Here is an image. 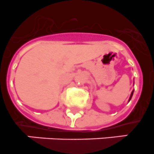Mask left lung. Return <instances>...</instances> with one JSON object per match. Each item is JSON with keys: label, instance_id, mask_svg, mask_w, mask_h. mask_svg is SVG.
Listing matches in <instances>:
<instances>
[{"label": "left lung", "instance_id": "obj_1", "mask_svg": "<svg viewBox=\"0 0 154 154\" xmlns=\"http://www.w3.org/2000/svg\"><path fill=\"white\" fill-rule=\"evenodd\" d=\"M133 94H134V91H132V92H131V97H130V98H129V101L131 100V98H132V96H133Z\"/></svg>", "mask_w": 154, "mask_h": 154}]
</instances>
